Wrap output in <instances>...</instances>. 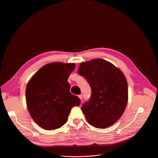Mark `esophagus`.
<instances>
[{"label": "esophagus", "instance_id": "obj_1", "mask_svg": "<svg viewBox=\"0 0 158 158\" xmlns=\"http://www.w3.org/2000/svg\"><path fill=\"white\" fill-rule=\"evenodd\" d=\"M78 97L81 100H82V94H80V95H78Z\"/></svg>", "mask_w": 158, "mask_h": 158}]
</instances>
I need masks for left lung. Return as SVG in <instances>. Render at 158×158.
Segmentation results:
<instances>
[{
	"instance_id": "8db88e82",
	"label": "left lung",
	"mask_w": 158,
	"mask_h": 158,
	"mask_svg": "<svg viewBox=\"0 0 158 158\" xmlns=\"http://www.w3.org/2000/svg\"><path fill=\"white\" fill-rule=\"evenodd\" d=\"M78 73L91 88L90 99L81 109L93 127H111L123 115L128 103V83L123 73L110 62L97 58L82 62Z\"/></svg>"
}]
</instances>
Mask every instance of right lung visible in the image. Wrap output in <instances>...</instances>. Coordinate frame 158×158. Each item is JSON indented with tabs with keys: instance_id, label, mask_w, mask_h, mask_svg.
I'll use <instances>...</instances> for the list:
<instances>
[{
	"instance_id": "1",
	"label": "right lung",
	"mask_w": 158,
	"mask_h": 158,
	"mask_svg": "<svg viewBox=\"0 0 158 158\" xmlns=\"http://www.w3.org/2000/svg\"><path fill=\"white\" fill-rule=\"evenodd\" d=\"M75 69V64L51 63L39 70L28 83L27 106L41 128L52 130L61 127L67 123L71 109L80 105V98L70 92L67 81Z\"/></svg>"
}]
</instances>
